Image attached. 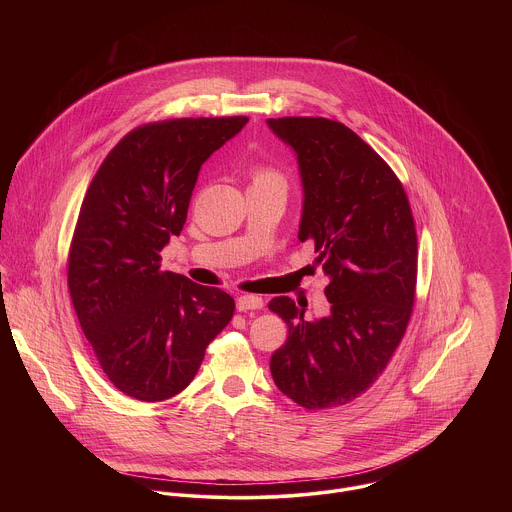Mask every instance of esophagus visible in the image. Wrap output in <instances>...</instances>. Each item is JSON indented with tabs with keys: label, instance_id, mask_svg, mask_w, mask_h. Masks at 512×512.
<instances>
[{
	"label": "esophagus",
	"instance_id": "34e87169",
	"mask_svg": "<svg viewBox=\"0 0 512 512\" xmlns=\"http://www.w3.org/2000/svg\"><path fill=\"white\" fill-rule=\"evenodd\" d=\"M236 307L238 311H250V309H262L264 301L258 295H240L236 299Z\"/></svg>",
	"mask_w": 512,
	"mask_h": 512
}]
</instances>
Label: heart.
<instances>
[{
  "label": "heart",
  "instance_id": "obj_1",
  "mask_svg": "<svg viewBox=\"0 0 512 512\" xmlns=\"http://www.w3.org/2000/svg\"><path fill=\"white\" fill-rule=\"evenodd\" d=\"M256 181H280L282 183V177H280V173H276L272 169L258 167L252 171V183H256Z\"/></svg>",
  "mask_w": 512,
  "mask_h": 512
}]
</instances>
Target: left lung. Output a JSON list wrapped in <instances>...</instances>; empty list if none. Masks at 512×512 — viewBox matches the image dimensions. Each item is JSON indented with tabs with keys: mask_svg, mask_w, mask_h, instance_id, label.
Listing matches in <instances>:
<instances>
[{
	"mask_svg": "<svg viewBox=\"0 0 512 512\" xmlns=\"http://www.w3.org/2000/svg\"><path fill=\"white\" fill-rule=\"evenodd\" d=\"M268 126L297 155V238L315 244L329 276V311L319 319L286 295L268 303L288 323L270 370L307 410L345 406L376 382L406 333L418 274L412 209L388 163L345 124L290 116Z\"/></svg>",
	"mask_w": 512,
	"mask_h": 512,
	"instance_id": "1",
	"label": "left lung"
}]
</instances>
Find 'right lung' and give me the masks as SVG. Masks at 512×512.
<instances>
[{
  "instance_id": "obj_1",
  "label": "right lung",
  "mask_w": 512,
  "mask_h": 512,
  "mask_svg": "<svg viewBox=\"0 0 512 512\" xmlns=\"http://www.w3.org/2000/svg\"><path fill=\"white\" fill-rule=\"evenodd\" d=\"M246 116L177 118L126 134L96 171L69 250V292L108 380L142 402L189 386L234 299L161 270L159 252L183 230L201 165Z\"/></svg>"
}]
</instances>
